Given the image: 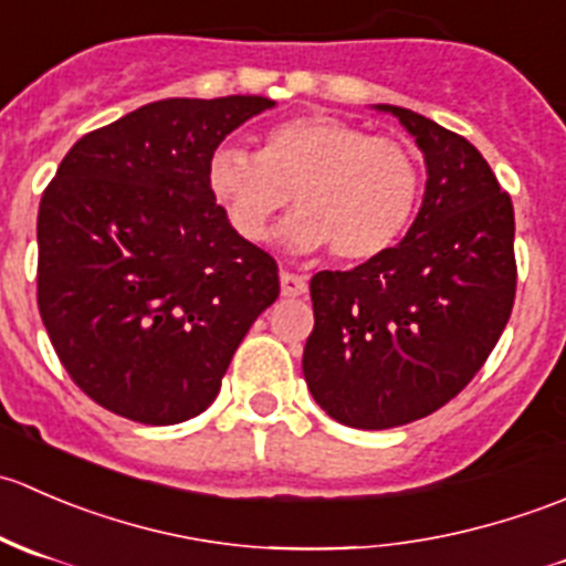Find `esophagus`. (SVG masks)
<instances>
[{"mask_svg": "<svg viewBox=\"0 0 566 566\" xmlns=\"http://www.w3.org/2000/svg\"><path fill=\"white\" fill-rule=\"evenodd\" d=\"M306 290H310V282H306L304 276H298V273H290V271L282 273V295H284V298H298V295H304Z\"/></svg>", "mask_w": 566, "mask_h": 566, "instance_id": "obj_1", "label": "esophagus"}]
</instances>
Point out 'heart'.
<instances>
[{
  "instance_id": "heart-1",
  "label": "heart",
  "mask_w": 566,
  "mask_h": 566,
  "mask_svg": "<svg viewBox=\"0 0 566 566\" xmlns=\"http://www.w3.org/2000/svg\"><path fill=\"white\" fill-rule=\"evenodd\" d=\"M205 182L243 241H268L273 219L293 193L298 213L284 227V238L301 251L331 247L336 260L361 262L391 249L413 221L421 164L394 136L304 114L271 125L260 153L216 147L205 164Z\"/></svg>"
}]
</instances>
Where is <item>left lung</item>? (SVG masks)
<instances>
[{"instance_id":"left-lung-1","label":"left lung","mask_w":566,"mask_h":566,"mask_svg":"<svg viewBox=\"0 0 566 566\" xmlns=\"http://www.w3.org/2000/svg\"><path fill=\"white\" fill-rule=\"evenodd\" d=\"M427 161L408 235L384 254L312 276L304 378L331 419L389 430L424 419L484 367L515 306V208L465 136L402 106Z\"/></svg>"}]
</instances>
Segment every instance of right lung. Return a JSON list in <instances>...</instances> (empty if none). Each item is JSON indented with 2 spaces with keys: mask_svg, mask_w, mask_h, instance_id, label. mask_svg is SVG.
<instances>
[{
  "mask_svg": "<svg viewBox=\"0 0 566 566\" xmlns=\"http://www.w3.org/2000/svg\"><path fill=\"white\" fill-rule=\"evenodd\" d=\"M276 101L167 98L84 134L38 210V310L90 399L139 424L202 413L279 265L205 182L227 134Z\"/></svg>",
  "mask_w": 566,
  "mask_h": 566,
  "instance_id": "add662e5",
  "label": "right lung"
}]
</instances>
